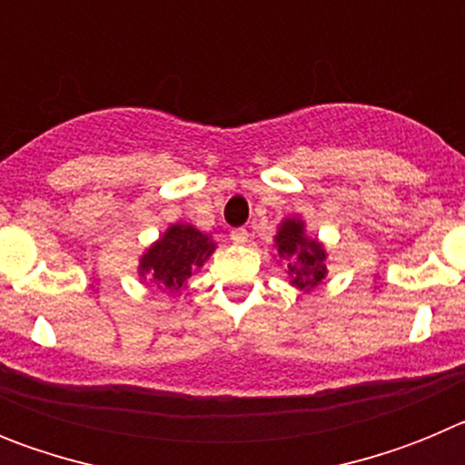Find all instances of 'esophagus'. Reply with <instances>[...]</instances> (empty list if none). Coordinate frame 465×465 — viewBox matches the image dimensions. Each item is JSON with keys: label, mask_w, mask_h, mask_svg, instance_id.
Returning <instances> with one entry per match:
<instances>
[{"label": "esophagus", "mask_w": 465, "mask_h": 465, "mask_svg": "<svg viewBox=\"0 0 465 465\" xmlns=\"http://www.w3.org/2000/svg\"><path fill=\"white\" fill-rule=\"evenodd\" d=\"M230 240L237 242V244H244V242H249V232H246V228H235L230 232Z\"/></svg>", "instance_id": "obj_1"}]
</instances>
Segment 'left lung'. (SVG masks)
<instances>
[{
  "label": "left lung",
  "mask_w": 465,
  "mask_h": 465,
  "mask_svg": "<svg viewBox=\"0 0 465 465\" xmlns=\"http://www.w3.org/2000/svg\"><path fill=\"white\" fill-rule=\"evenodd\" d=\"M274 246L279 258H286V274L295 289L312 291L326 279V249L322 242L307 237L305 223L298 216L282 221Z\"/></svg>",
  "instance_id": "1"
}]
</instances>
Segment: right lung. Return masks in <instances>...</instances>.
<instances>
[{
    "label": "right lung",
    "mask_w": 465,
    "mask_h": 465,
    "mask_svg": "<svg viewBox=\"0 0 465 465\" xmlns=\"http://www.w3.org/2000/svg\"><path fill=\"white\" fill-rule=\"evenodd\" d=\"M213 249L216 244L209 235L188 223H174L139 258V277L149 274L160 289L179 291L197 268H203Z\"/></svg>",
    "instance_id": "obj_1"
}]
</instances>
